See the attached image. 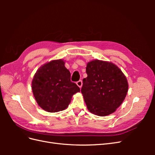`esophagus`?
Segmentation results:
<instances>
[{
	"label": "esophagus",
	"mask_w": 155,
	"mask_h": 155,
	"mask_svg": "<svg viewBox=\"0 0 155 155\" xmlns=\"http://www.w3.org/2000/svg\"><path fill=\"white\" fill-rule=\"evenodd\" d=\"M76 84H77V85H78L79 88H81V87H82V85H83V82H82L81 80H79V81H78L76 82Z\"/></svg>",
	"instance_id": "obj_1"
}]
</instances>
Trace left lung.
<instances>
[{"label": "left lung", "instance_id": "8db88e82", "mask_svg": "<svg viewBox=\"0 0 155 155\" xmlns=\"http://www.w3.org/2000/svg\"><path fill=\"white\" fill-rule=\"evenodd\" d=\"M86 72L81 93L88 110L100 116L113 113L128 92L125 75L114 64L97 59L87 63Z\"/></svg>", "mask_w": 155, "mask_h": 155}]
</instances>
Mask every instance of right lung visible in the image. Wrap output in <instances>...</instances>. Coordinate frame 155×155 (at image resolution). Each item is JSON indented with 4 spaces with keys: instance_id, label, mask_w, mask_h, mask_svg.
Here are the masks:
<instances>
[{
    "instance_id": "right-lung-1",
    "label": "right lung",
    "mask_w": 155,
    "mask_h": 155,
    "mask_svg": "<svg viewBox=\"0 0 155 155\" xmlns=\"http://www.w3.org/2000/svg\"><path fill=\"white\" fill-rule=\"evenodd\" d=\"M31 88L37 104L49 112L67 109L72 96L80 91L76 84L70 81V72L62 59L51 61L37 70Z\"/></svg>"
}]
</instances>
